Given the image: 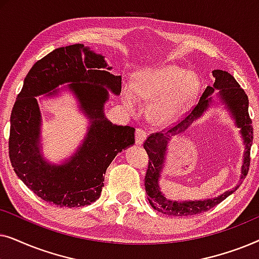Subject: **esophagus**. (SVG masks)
I'll return each mask as SVG.
<instances>
[{"instance_id": "obj_1", "label": "esophagus", "mask_w": 259, "mask_h": 259, "mask_svg": "<svg viewBox=\"0 0 259 259\" xmlns=\"http://www.w3.org/2000/svg\"><path fill=\"white\" fill-rule=\"evenodd\" d=\"M147 133L146 131H144L143 128H137L136 130V143L137 145H141L146 139Z\"/></svg>"}]
</instances>
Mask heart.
<instances>
[{"instance_id": "obj_1", "label": "heart", "mask_w": 259, "mask_h": 259, "mask_svg": "<svg viewBox=\"0 0 259 259\" xmlns=\"http://www.w3.org/2000/svg\"><path fill=\"white\" fill-rule=\"evenodd\" d=\"M199 80L178 66L147 68L138 74L133 84L122 88V98L130 109H136L139 100L153 101L151 115L157 122L168 123L180 118L196 100Z\"/></svg>"}]
</instances>
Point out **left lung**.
Listing matches in <instances>:
<instances>
[{
    "label": "left lung",
    "instance_id": "obj_1",
    "mask_svg": "<svg viewBox=\"0 0 259 259\" xmlns=\"http://www.w3.org/2000/svg\"><path fill=\"white\" fill-rule=\"evenodd\" d=\"M212 74L215 77L213 87L207 86L205 88L204 93L200 97L199 104L196 106L193 112L176 127L169 130L167 133H162V131L161 132L152 133L151 136L147 137V139L144 143V148L148 154V167L146 176H145V190H146L151 206L164 214L177 215V217L183 215V217H185V215L203 213V212H206L210 208L214 207L225 198H228L239 186L238 185L235 190L228 191V192L223 193L222 196L213 198V199L194 201H175L166 199L162 196L160 190H159L158 182L159 178H160L162 166H164L165 152L166 147H167V140L169 139V133L176 134L183 132L189 127L190 123H192L194 119L199 118L203 114V112L206 111L208 105L212 101L210 95L213 93L214 90L219 91L218 95L224 101L229 111L232 113V116L236 120V125L240 127V132H242L244 143H245L246 151L245 154H244V162L242 166V179L245 178L247 172H249L251 160L250 150L253 140L252 120L249 115V98H247L245 92L239 86L235 77L230 73L221 69H215L212 72Z\"/></svg>",
    "mask_w": 259,
    "mask_h": 259
}]
</instances>
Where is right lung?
<instances>
[{
    "instance_id": "add662e5",
    "label": "right lung",
    "mask_w": 259,
    "mask_h": 259,
    "mask_svg": "<svg viewBox=\"0 0 259 259\" xmlns=\"http://www.w3.org/2000/svg\"><path fill=\"white\" fill-rule=\"evenodd\" d=\"M105 68L111 67L104 56L83 45L56 48L31 67L14 104L9 134L14 171L36 196L56 206L80 207L97 200L109 164L136 141L133 127L113 125L105 118L108 92L104 86L115 94L121 92V76ZM66 82H72L70 88L92 119V125L84 144L68 163L49 165L38 148L40 116L34 97Z\"/></svg>"
}]
</instances>
